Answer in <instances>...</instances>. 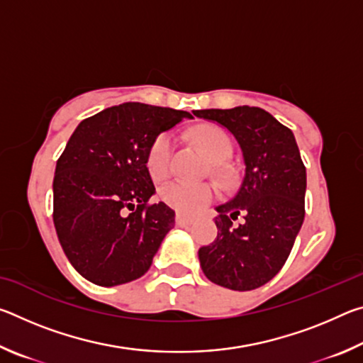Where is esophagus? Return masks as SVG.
Masks as SVG:
<instances>
[{"mask_svg":"<svg viewBox=\"0 0 363 363\" xmlns=\"http://www.w3.org/2000/svg\"><path fill=\"white\" fill-rule=\"evenodd\" d=\"M192 223H194V218L186 216V214H181V213L176 214V224L177 225L184 227V225H190Z\"/></svg>","mask_w":363,"mask_h":363,"instance_id":"esophagus-1","label":"esophagus"}]
</instances>
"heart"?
Returning <instances> with one entry per match:
<instances>
[{
	"label": "heart",
	"instance_id": "obj_1",
	"mask_svg": "<svg viewBox=\"0 0 363 363\" xmlns=\"http://www.w3.org/2000/svg\"><path fill=\"white\" fill-rule=\"evenodd\" d=\"M195 139L203 149L205 155L213 163H223L232 153V143L227 134L216 126H203L195 133ZM174 152L173 133L164 131L153 139L147 152V168L153 179H164L169 174L171 160ZM160 196L164 203L182 213H195L210 203L216 196V189L211 184L189 182L176 179L167 182L160 189Z\"/></svg>",
	"mask_w": 363,
	"mask_h": 363
}]
</instances>
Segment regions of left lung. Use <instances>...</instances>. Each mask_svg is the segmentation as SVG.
I'll list each match as a JSON object with an SVG mask.
<instances>
[{
    "label": "left lung",
    "instance_id": "8db88e82",
    "mask_svg": "<svg viewBox=\"0 0 363 363\" xmlns=\"http://www.w3.org/2000/svg\"><path fill=\"white\" fill-rule=\"evenodd\" d=\"M194 115L225 128L245 164L235 195L216 206V240L199 250L201 270L229 290H255L284 267L304 220L306 168L296 139L259 107L194 110ZM238 216L242 224L233 226Z\"/></svg>",
    "mask_w": 363,
    "mask_h": 363
}]
</instances>
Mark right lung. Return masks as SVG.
<instances>
[{
  "label": "right lung",
  "mask_w": 363,
  "mask_h": 363,
  "mask_svg": "<svg viewBox=\"0 0 363 363\" xmlns=\"http://www.w3.org/2000/svg\"><path fill=\"white\" fill-rule=\"evenodd\" d=\"M189 112L125 102L83 120L57 160L54 225L79 275L101 286L133 281L149 270L174 227V211L155 194L147 152L158 134Z\"/></svg>",
  "instance_id": "right-lung-1"
}]
</instances>
